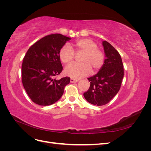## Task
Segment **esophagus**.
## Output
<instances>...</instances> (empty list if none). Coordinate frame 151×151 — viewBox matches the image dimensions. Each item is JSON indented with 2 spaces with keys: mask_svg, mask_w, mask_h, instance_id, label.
<instances>
[{
  "mask_svg": "<svg viewBox=\"0 0 151 151\" xmlns=\"http://www.w3.org/2000/svg\"><path fill=\"white\" fill-rule=\"evenodd\" d=\"M79 80L78 79H70V83H77V82H78Z\"/></svg>",
  "mask_w": 151,
  "mask_h": 151,
  "instance_id": "obj_1",
  "label": "esophagus"
}]
</instances>
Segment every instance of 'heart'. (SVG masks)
Masks as SVG:
<instances>
[{
  "instance_id": "obj_1",
  "label": "heart",
  "mask_w": 151,
  "mask_h": 151,
  "mask_svg": "<svg viewBox=\"0 0 151 151\" xmlns=\"http://www.w3.org/2000/svg\"><path fill=\"white\" fill-rule=\"evenodd\" d=\"M73 50L68 45L63 46L59 52V58L64 64H68L74 59L75 53H84L81 58V63H72L65 69V74L72 78L79 79L89 75L92 71L98 72L104 65V54L98 47L94 41L83 38L72 44Z\"/></svg>"
}]
</instances>
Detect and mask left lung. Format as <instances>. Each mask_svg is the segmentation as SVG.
Returning a JSON list of instances; mask_svg holds the SVG:
<instances>
[{
    "instance_id": "8db88e82",
    "label": "left lung",
    "mask_w": 151,
    "mask_h": 151,
    "mask_svg": "<svg viewBox=\"0 0 151 151\" xmlns=\"http://www.w3.org/2000/svg\"><path fill=\"white\" fill-rule=\"evenodd\" d=\"M105 57L104 65L96 74L88 79L89 89L84 93L91 104L103 106L108 103L119 91L123 78V65L120 53L106 41H103Z\"/></svg>"
}]
</instances>
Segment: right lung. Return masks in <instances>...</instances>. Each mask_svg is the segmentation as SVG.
<instances>
[{
  "mask_svg": "<svg viewBox=\"0 0 151 151\" xmlns=\"http://www.w3.org/2000/svg\"><path fill=\"white\" fill-rule=\"evenodd\" d=\"M70 38L60 34L47 35L28 49L22 63V83L35 103L51 105L60 99L70 78L56 79L63 67L59 52Z\"/></svg>",
  "mask_w": 151,
  "mask_h": 151,
  "instance_id": "add662e5",
  "label": "right lung"
}]
</instances>
